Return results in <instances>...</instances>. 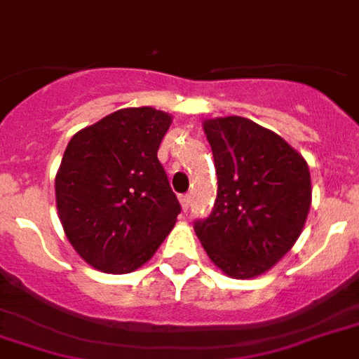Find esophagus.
Here are the masks:
<instances>
[{
    "mask_svg": "<svg viewBox=\"0 0 359 359\" xmlns=\"http://www.w3.org/2000/svg\"><path fill=\"white\" fill-rule=\"evenodd\" d=\"M180 206L184 212H188L189 208V195H180Z\"/></svg>",
    "mask_w": 359,
    "mask_h": 359,
    "instance_id": "esophagus-1",
    "label": "esophagus"
}]
</instances>
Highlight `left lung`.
Segmentation results:
<instances>
[{
	"mask_svg": "<svg viewBox=\"0 0 359 359\" xmlns=\"http://www.w3.org/2000/svg\"><path fill=\"white\" fill-rule=\"evenodd\" d=\"M214 154L217 199L195 223L206 255L226 276L264 275L299 240L311 205L304 156L284 138L241 116L203 121Z\"/></svg>",
	"mask_w": 359,
	"mask_h": 359,
	"instance_id": "left-lung-1",
	"label": "left lung"
}]
</instances>
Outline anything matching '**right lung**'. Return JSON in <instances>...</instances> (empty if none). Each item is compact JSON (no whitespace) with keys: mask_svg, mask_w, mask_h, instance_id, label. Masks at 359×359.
<instances>
[{"mask_svg":"<svg viewBox=\"0 0 359 359\" xmlns=\"http://www.w3.org/2000/svg\"><path fill=\"white\" fill-rule=\"evenodd\" d=\"M171 121L153 107L121 109L69 140L55 177L58 219L95 269L133 273L177 223L180 205L156 156Z\"/></svg>","mask_w":359,"mask_h":359,"instance_id":"obj_1","label":"right lung"}]
</instances>
